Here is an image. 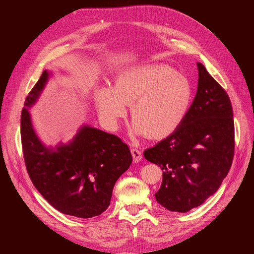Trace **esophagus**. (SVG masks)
I'll return each instance as SVG.
<instances>
[{"mask_svg": "<svg viewBox=\"0 0 254 254\" xmlns=\"http://www.w3.org/2000/svg\"><path fill=\"white\" fill-rule=\"evenodd\" d=\"M131 152H132V157H133V161L135 163L140 162L141 159L143 158L142 156V150L140 148H136V147H132L131 148Z\"/></svg>", "mask_w": 254, "mask_h": 254, "instance_id": "esophagus-1", "label": "esophagus"}]
</instances>
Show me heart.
<instances>
[{"label":"heart","instance_id":"1","mask_svg":"<svg viewBox=\"0 0 254 254\" xmlns=\"http://www.w3.org/2000/svg\"><path fill=\"white\" fill-rule=\"evenodd\" d=\"M96 106L109 126H117L133 102L135 135L166 136L178 128L190 109L193 87L190 80L166 64H142L122 71L115 87L96 91Z\"/></svg>","mask_w":254,"mask_h":254}]
</instances>
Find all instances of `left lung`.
Returning <instances> with one entry per match:
<instances>
[{
  "instance_id": "left-lung-1",
  "label": "left lung",
  "mask_w": 254,
  "mask_h": 254,
  "mask_svg": "<svg viewBox=\"0 0 254 254\" xmlns=\"http://www.w3.org/2000/svg\"><path fill=\"white\" fill-rule=\"evenodd\" d=\"M197 93L186 120L144 151L163 171L155 194L165 209L186 213L202 204L228 175L234 157V121L225 89L198 63Z\"/></svg>"
}]
</instances>
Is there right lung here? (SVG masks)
Returning a JSON list of instances; mask_svg holds the SVG:
<instances>
[{
    "label": "right lung",
    "mask_w": 254,
    "mask_h": 254,
    "mask_svg": "<svg viewBox=\"0 0 254 254\" xmlns=\"http://www.w3.org/2000/svg\"><path fill=\"white\" fill-rule=\"evenodd\" d=\"M49 78L43 71L26 96L21 112V142L29 178L59 212L79 218L101 215L110 204L115 182L132 162L119 136L83 126L72 142L48 148L38 139L27 110Z\"/></svg>",
    "instance_id": "add662e5"
}]
</instances>
